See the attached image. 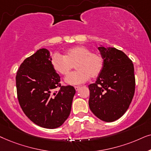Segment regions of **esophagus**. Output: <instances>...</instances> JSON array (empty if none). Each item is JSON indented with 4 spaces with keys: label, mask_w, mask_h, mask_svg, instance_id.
Segmentation results:
<instances>
[{
    "label": "esophagus",
    "mask_w": 151,
    "mask_h": 151,
    "mask_svg": "<svg viewBox=\"0 0 151 151\" xmlns=\"http://www.w3.org/2000/svg\"><path fill=\"white\" fill-rule=\"evenodd\" d=\"M74 88H75L76 91H78V90H79V88H80V87H79V86H74Z\"/></svg>",
    "instance_id": "1"
}]
</instances>
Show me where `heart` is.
Listing matches in <instances>:
<instances>
[{
    "label": "heart",
    "mask_w": 151,
    "mask_h": 151,
    "mask_svg": "<svg viewBox=\"0 0 151 151\" xmlns=\"http://www.w3.org/2000/svg\"><path fill=\"white\" fill-rule=\"evenodd\" d=\"M50 63L55 71L61 75H67L76 65L77 70L68 75L65 82L70 85H79L87 81L90 77H98L103 70L104 62L99 53L92 52L86 46L77 45L66 50L64 56L54 54Z\"/></svg>",
    "instance_id": "obj_1"
}]
</instances>
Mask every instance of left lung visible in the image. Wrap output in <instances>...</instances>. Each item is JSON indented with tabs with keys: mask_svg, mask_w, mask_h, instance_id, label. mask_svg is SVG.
I'll return each instance as SVG.
<instances>
[{
	"mask_svg": "<svg viewBox=\"0 0 151 151\" xmlns=\"http://www.w3.org/2000/svg\"><path fill=\"white\" fill-rule=\"evenodd\" d=\"M104 68L94 83L88 86L89 107L96 117L106 122L119 119L131 103L135 88L131 60L114 47H98Z\"/></svg>",
	"mask_w": 151,
	"mask_h": 151,
	"instance_id": "left-lung-1",
	"label": "left lung"
}]
</instances>
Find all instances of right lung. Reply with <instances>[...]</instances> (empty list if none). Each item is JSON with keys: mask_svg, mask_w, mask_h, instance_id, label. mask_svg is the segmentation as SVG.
<instances>
[{"mask_svg": "<svg viewBox=\"0 0 151 151\" xmlns=\"http://www.w3.org/2000/svg\"><path fill=\"white\" fill-rule=\"evenodd\" d=\"M50 60L49 50H37L20 65L16 82L18 99L26 116L41 127L53 129L69 116L76 90L71 86H61ZM57 87L60 90L54 92Z\"/></svg>", "mask_w": 151, "mask_h": 151, "instance_id": "obj_1", "label": "right lung"}]
</instances>
